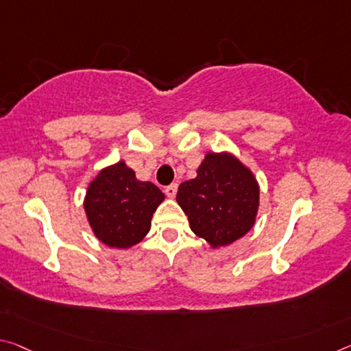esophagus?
<instances>
[{"instance_id":"1","label":"esophagus","mask_w":351,"mask_h":351,"mask_svg":"<svg viewBox=\"0 0 351 351\" xmlns=\"http://www.w3.org/2000/svg\"><path fill=\"white\" fill-rule=\"evenodd\" d=\"M176 191H178V184H175L173 182V184L165 187V195L169 198H173L176 195Z\"/></svg>"}]
</instances>
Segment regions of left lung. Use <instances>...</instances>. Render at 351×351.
I'll return each mask as SVG.
<instances>
[{
  "instance_id": "obj_1",
  "label": "left lung",
  "mask_w": 351,
  "mask_h": 351,
  "mask_svg": "<svg viewBox=\"0 0 351 351\" xmlns=\"http://www.w3.org/2000/svg\"><path fill=\"white\" fill-rule=\"evenodd\" d=\"M259 182L230 152L204 154L193 180L181 182L176 202L193 234L210 248L234 243L252 230L259 209Z\"/></svg>"
}]
</instances>
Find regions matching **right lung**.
Listing matches in <instances>:
<instances>
[{
  "instance_id": "1",
  "label": "right lung",
  "mask_w": 351,
  "mask_h": 351,
  "mask_svg": "<svg viewBox=\"0 0 351 351\" xmlns=\"http://www.w3.org/2000/svg\"><path fill=\"white\" fill-rule=\"evenodd\" d=\"M165 199L158 186L141 181L121 159L88 182L84 210L92 232L110 248L128 250L143 241L153 214Z\"/></svg>"
}]
</instances>
